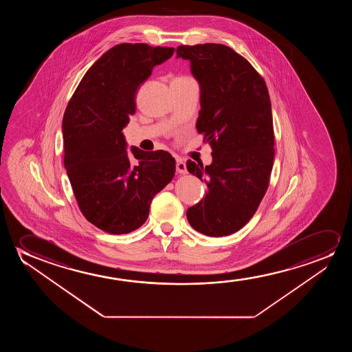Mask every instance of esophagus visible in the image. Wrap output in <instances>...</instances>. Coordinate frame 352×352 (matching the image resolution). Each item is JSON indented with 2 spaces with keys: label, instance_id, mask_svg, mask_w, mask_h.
I'll return each mask as SVG.
<instances>
[{
  "label": "esophagus",
  "instance_id": "34e87169",
  "mask_svg": "<svg viewBox=\"0 0 352 352\" xmlns=\"http://www.w3.org/2000/svg\"><path fill=\"white\" fill-rule=\"evenodd\" d=\"M175 169L179 174L188 173V168H186V164L184 162L183 160H177V164H175Z\"/></svg>",
  "mask_w": 352,
  "mask_h": 352
}]
</instances>
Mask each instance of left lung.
Returning <instances> with one entry per match:
<instances>
[{
  "instance_id": "obj_1",
  "label": "left lung",
  "mask_w": 352,
  "mask_h": 352,
  "mask_svg": "<svg viewBox=\"0 0 352 352\" xmlns=\"http://www.w3.org/2000/svg\"><path fill=\"white\" fill-rule=\"evenodd\" d=\"M201 87L197 131L212 145V162L188 161L208 191L188 208V223L209 236L239 231L254 217L270 185L274 131L270 94L251 63L223 44L180 45Z\"/></svg>"
}]
</instances>
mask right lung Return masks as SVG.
Listing matches in <instances>:
<instances>
[{
    "instance_id": "right-lung-1",
    "label": "right lung",
    "mask_w": 352,
    "mask_h": 352,
    "mask_svg": "<svg viewBox=\"0 0 352 352\" xmlns=\"http://www.w3.org/2000/svg\"><path fill=\"white\" fill-rule=\"evenodd\" d=\"M174 48L121 43L103 54L79 82L63 114V164L87 221L125 234L148 219L150 203L173 179L175 160L164 150H126L122 129L153 68Z\"/></svg>"
}]
</instances>
